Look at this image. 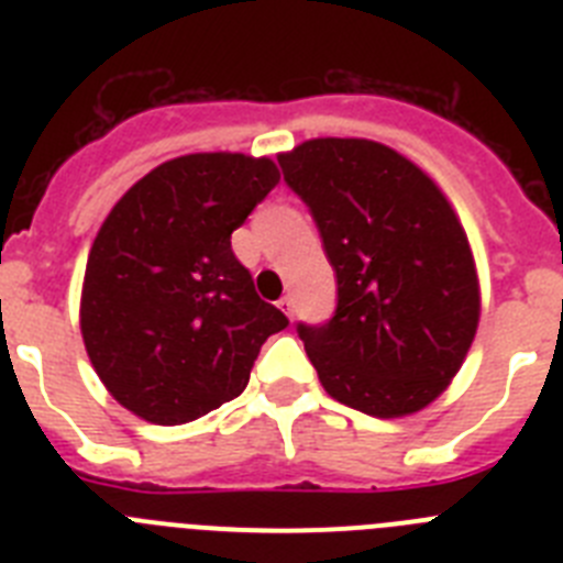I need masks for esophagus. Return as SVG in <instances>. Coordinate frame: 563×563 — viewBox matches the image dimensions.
Masks as SVG:
<instances>
[{
	"mask_svg": "<svg viewBox=\"0 0 563 563\" xmlns=\"http://www.w3.org/2000/svg\"><path fill=\"white\" fill-rule=\"evenodd\" d=\"M278 307H282V310H285V316L287 318H292V296H285V298H278Z\"/></svg>",
	"mask_w": 563,
	"mask_h": 563,
	"instance_id": "esophagus-1",
	"label": "esophagus"
}]
</instances>
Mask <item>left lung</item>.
<instances>
[{
    "instance_id": "8db88e82",
    "label": "left lung",
    "mask_w": 563,
    "mask_h": 563,
    "mask_svg": "<svg viewBox=\"0 0 563 563\" xmlns=\"http://www.w3.org/2000/svg\"><path fill=\"white\" fill-rule=\"evenodd\" d=\"M338 278L335 316L298 324L327 395L406 417L449 389L479 327V276L449 197L395 148L316 137L278 154Z\"/></svg>"
}]
</instances>
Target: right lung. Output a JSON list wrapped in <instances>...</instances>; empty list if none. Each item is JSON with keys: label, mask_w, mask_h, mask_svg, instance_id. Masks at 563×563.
<instances>
[{"label": "right lung", "mask_w": 563, "mask_h": 563, "mask_svg": "<svg viewBox=\"0 0 563 563\" xmlns=\"http://www.w3.org/2000/svg\"><path fill=\"white\" fill-rule=\"evenodd\" d=\"M278 180L271 157L183 154L107 213L84 273L81 335L109 395L141 420L180 426L220 409L287 327L231 251Z\"/></svg>", "instance_id": "obj_1"}]
</instances>
